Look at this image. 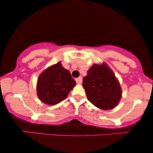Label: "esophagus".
<instances>
[{
    "mask_svg": "<svg viewBox=\"0 0 153 153\" xmlns=\"http://www.w3.org/2000/svg\"><path fill=\"white\" fill-rule=\"evenodd\" d=\"M75 81H76V82L78 83V84H82V77H79V78H76L75 79Z\"/></svg>",
    "mask_w": 153,
    "mask_h": 153,
    "instance_id": "1",
    "label": "esophagus"
}]
</instances>
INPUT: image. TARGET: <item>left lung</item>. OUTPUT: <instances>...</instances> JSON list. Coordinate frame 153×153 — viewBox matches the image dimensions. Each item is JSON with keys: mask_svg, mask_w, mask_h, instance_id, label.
<instances>
[{"mask_svg": "<svg viewBox=\"0 0 153 153\" xmlns=\"http://www.w3.org/2000/svg\"><path fill=\"white\" fill-rule=\"evenodd\" d=\"M82 86L89 101L103 110L117 107L122 96L119 80L105 63L94 64L89 69Z\"/></svg>", "mask_w": 153, "mask_h": 153, "instance_id": "obj_1", "label": "left lung"}]
</instances>
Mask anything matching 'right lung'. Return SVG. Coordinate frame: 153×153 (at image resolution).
Wrapping results in <instances>:
<instances>
[{"mask_svg":"<svg viewBox=\"0 0 153 153\" xmlns=\"http://www.w3.org/2000/svg\"><path fill=\"white\" fill-rule=\"evenodd\" d=\"M76 82L69 71L61 62L43 71L37 80L36 92L39 99L49 105L56 104L67 97Z\"/></svg>","mask_w":153,"mask_h":153,"instance_id":"add662e5","label":"right lung"}]
</instances>
